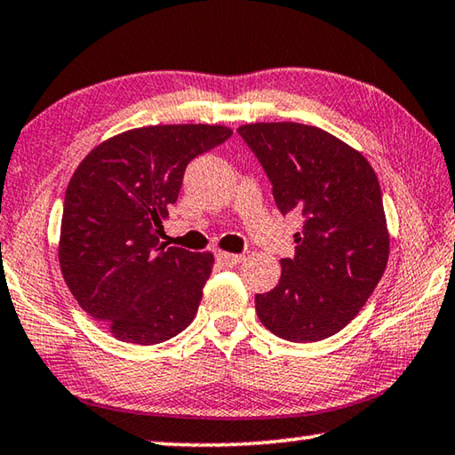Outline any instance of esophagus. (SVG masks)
<instances>
[{
  "instance_id": "esophagus-1",
  "label": "esophagus",
  "mask_w": 455,
  "mask_h": 455,
  "mask_svg": "<svg viewBox=\"0 0 455 455\" xmlns=\"http://www.w3.org/2000/svg\"><path fill=\"white\" fill-rule=\"evenodd\" d=\"M244 257L243 255H236V252H227V251H217V260L220 265L225 267H235L241 263Z\"/></svg>"
}]
</instances>
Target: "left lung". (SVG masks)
I'll return each mask as SVG.
<instances>
[{"label": "left lung", "mask_w": 455, "mask_h": 455, "mask_svg": "<svg viewBox=\"0 0 455 455\" xmlns=\"http://www.w3.org/2000/svg\"><path fill=\"white\" fill-rule=\"evenodd\" d=\"M257 154L283 214H303L295 257L281 260L273 291L255 297L276 337L321 341L355 319L387 267L389 230L379 180L353 146L317 126L257 122L238 126Z\"/></svg>", "instance_id": "left-lung-1"}]
</instances>
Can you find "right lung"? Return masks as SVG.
I'll use <instances>...</instances> for the list:
<instances>
[{
  "label": "right lung",
  "instance_id": "right-lung-1",
  "mask_svg": "<svg viewBox=\"0 0 455 455\" xmlns=\"http://www.w3.org/2000/svg\"><path fill=\"white\" fill-rule=\"evenodd\" d=\"M222 124H156L100 142L72 174L58 259L92 319L126 343L179 335L198 311L212 252L160 243L192 158L230 138Z\"/></svg>",
  "mask_w": 455,
  "mask_h": 455
}]
</instances>
